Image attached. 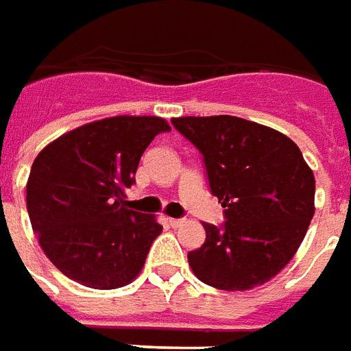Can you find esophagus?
I'll return each instance as SVG.
<instances>
[{"label": "esophagus", "mask_w": 351, "mask_h": 351, "mask_svg": "<svg viewBox=\"0 0 351 351\" xmlns=\"http://www.w3.org/2000/svg\"><path fill=\"white\" fill-rule=\"evenodd\" d=\"M183 223H185L183 219H173V217H170V219H168V225H170V227H173V228L181 227Z\"/></svg>", "instance_id": "obj_1"}]
</instances>
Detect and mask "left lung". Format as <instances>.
I'll return each mask as SVG.
<instances>
[{"label": "left lung", "instance_id": "1", "mask_svg": "<svg viewBox=\"0 0 351 351\" xmlns=\"http://www.w3.org/2000/svg\"><path fill=\"white\" fill-rule=\"evenodd\" d=\"M171 124L204 155L225 225L202 223L189 265L215 289L247 291L293 259L314 217V171L285 134L240 117H178Z\"/></svg>", "mask_w": 351, "mask_h": 351}]
</instances>
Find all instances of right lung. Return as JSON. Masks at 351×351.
Returning <instances> with one entry per match:
<instances>
[{
  "instance_id": "add662e5",
  "label": "right lung",
  "mask_w": 351,
  "mask_h": 351,
  "mask_svg": "<svg viewBox=\"0 0 351 351\" xmlns=\"http://www.w3.org/2000/svg\"><path fill=\"white\" fill-rule=\"evenodd\" d=\"M168 130L160 117H109L66 132L36 156L26 183L29 221L69 280L117 289L141 272L162 227L124 198L143 151Z\"/></svg>"
}]
</instances>
